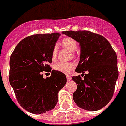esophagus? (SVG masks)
<instances>
[{
  "label": "esophagus",
  "instance_id": "obj_1",
  "mask_svg": "<svg viewBox=\"0 0 126 126\" xmlns=\"http://www.w3.org/2000/svg\"><path fill=\"white\" fill-rule=\"evenodd\" d=\"M66 79L67 80H70L71 79V77L69 75H66Z\"/></svg>",
  "mask_w": 126,
  "mask_h": 126
}]
</instances>
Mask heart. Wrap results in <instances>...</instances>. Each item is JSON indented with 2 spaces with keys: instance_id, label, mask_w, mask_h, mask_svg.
I'll return each mask as SVG.
<instances>
[{
  "instance_id": "obj_1",
  "label": "heart",
  "mask_w": 126,
  "mask_h": 126,
  "mask_svg": "<svg viewBox=\"0 0 126 126\" xmlns=\"http://www.w3.org/2000/svg\"><path fill=\"white\" fill-rule=\"evenodd\" d=\"M62 46L66 48L71 52H74L76 50L78 47V43L72 38H65L61 42ZM57 57V48L55 47L52 51V60L55 61ZM76 64L74 62H58L53 66L54 70L57 71L59 72L68 74L71 71L74 69Z\"/></svg>"
}]
</instances>
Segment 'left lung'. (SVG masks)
Returning <instances> with one entry per match:
<instances>
[{
	"mask_svg": "<svg viewBox=\"0 0 126 126\" xmlns=\"http://www.w3.org/2000/svg\"><path fill=\"white\" fill-rule=\"evenodd\" d=\"M62 33L79 43L80 61L76 72L85 75L73 76L77 89L73 99L78 107L90 111L99 110L110 102L119 77L117 56L102 36L89 31H67Z\"/></svg>",
	"mask_w": 126,
	"mask_h": 126,
	"instance_id": "1",
	"label": "left lung"
}]
</instances>
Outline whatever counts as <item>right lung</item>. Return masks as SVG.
Listing matches in <instances>:
<instances>
[{"label": "right lung", "instance_id": "add662e5", "mask_svg": "<svg viewBox=\"0 0 126 126\" xmlns=\"http://www.w3.org/2000/svg\"><path fill=\"white\" fill-rule=\"evenodd\" d=\"M60 33L36 34L24 38L15 47L10 59L9 80L20 106L27 111L41 114L55 108L58 93L66 83L64 74L51 71L52 51Z\"/></svg>", "mask_w": 126, "mask_h": 126}]
</instances>
